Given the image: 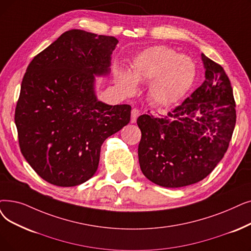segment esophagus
<instances>
[{"label": "esophagus", "instance_id": "esophagus-1", "mask_svg": "<svg viewBox=\"0 0 251 251\" xmlns=\"http://www.w3.org/2000/svg\"><path fill=\"white\" fill-rule=\"evenodd\" d=\"M139 115H140V112L137 110V108H133V110L131 111V120H130V122L135 123L136 119L138 118Z\"/></svg>", "mask_w": 251, "mask_h": 251}]
</instances>
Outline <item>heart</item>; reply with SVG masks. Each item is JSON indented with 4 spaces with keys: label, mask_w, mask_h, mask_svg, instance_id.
<instances>
[{
    "label": "heart",
    "mask_w": 251,
    "mask_h": 251,
    "mask_svg": "<svg viewBox=\"0 0 251 251\" xmlns=\"http://www.w3.org/2000/svg\"><path fill=\"white\" fill-rule=\"evenodd\" d=\"M195 64L187 56L164 46L151 47L134 59L130 75L119 73V85L125 94L135 90V84L150 85L151 100L160 105H170L179 100L191 87L195 78Z\"/></svg>",
    "instance_id": "b5f03b06"
}]
</instances>
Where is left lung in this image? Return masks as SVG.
<instances>
[{"label": "left lung", "mask_w": 251, "mask_h": 251, "mask_svg": "<svg viewBox=\"0 0 251 251\" xmlns=\"http://www.w3.org/2000/svg\"><path fill=\"white\" fill-rule=\"evenodd\" d=\"M205 81L167 115H141L138 145L144 176L158 186L180 188L205 178L219 164L236 124L233 88L222 65L202 53Z\"/></svg>", "instance_id": "obj_1"}]
</instances>
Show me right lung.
I'll return each mask as SVG.
<instances>
[{
	"instance_id": "right-lung-1",
	"label": "right lung",
	"mask_w": 251,
	"mask_h": 251,
	"mask_svg": "<svg viewBox=\"0 0 251 251\" xmlns=\"http://www.w3.org/2000/svg\"><path fill=\"white\" fill-rule=\"evenodd\" d=\"M118 40L71 29L28 64L15 108L21 154L38 176L75 187L99 167L103 141L130 121L129 104L97 100L95 75L110 73Z\"/></svg>"
}]
</instances>
